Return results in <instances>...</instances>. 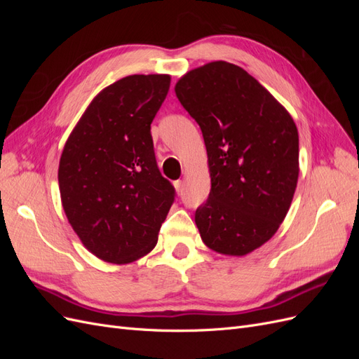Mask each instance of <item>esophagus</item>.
I'll list each match as a JSON object with an SVG mask.
<instances>
[{
    "label": "esophagus",
    "instance_id": "obj_1",
    "mask_svg": "<svg viewBox=\"0 0 359 359\" xmlns=\"http://www.w3.org/2000/svg\"><path fill=\"white\" fill-rule=\"evenodd\" d=\"M173 184H175V189H177V191H178V193H181V191H182V181H181V180H178V181H175Z\"/></svg>",
    "mask_w": 359,
    "mask_h": 359
}]
</instances>
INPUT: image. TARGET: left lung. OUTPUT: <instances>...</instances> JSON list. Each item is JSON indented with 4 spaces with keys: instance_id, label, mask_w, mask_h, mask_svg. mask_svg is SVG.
Returning <instances> with one entry per match:
<instances>
[{
    "instance_id": "1",
    "label": "left lung",
    "mask_w": 359,
    "mask_h": 359,
    "mask_svg": "<svg viewBox=\"0 0 359 359\" xmlns=\"http://www.w3.org/2000/svg\"><path fill=\"white\" fill-rule=\"evenodd\" d=\"M175 93L208 154L211 191L194 214L202 241L244 256L265 244L289 211L299 173L297 126L253 76L226 61L184 74Z\"/></svg>"
}]
</instances>
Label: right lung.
Wrapping results in <instances>:
<instances>
[{"mask_svg":"<svg viewBox=\"0 0 359 359\" xmlns=\"http://www.w3.org/2000/svg\"><path fill=\"white\" fill-rule=\"evenodd\" d=\"M169 85L168 74H133L109 85L62 149L64 212L83 245L106 262L128 264L149 253L175 201L151 136Z\"/></svg>","mask_w":359,"mask_h":359,"instance_id":"1","label":"right lung"}]
</instances>
